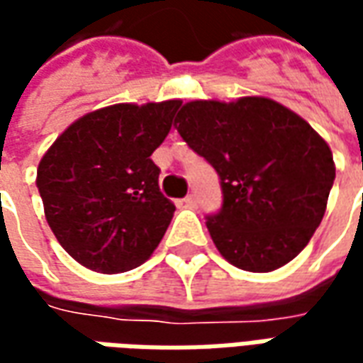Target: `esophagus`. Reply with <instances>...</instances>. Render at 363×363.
Instances as JSON below:
<instances>
[{
    "mask_svg": "<svg viewBox=\"0 0 363 363\" xmlns=\"http://www.w3.org/2000/svg\"><path fill=\"white\" fill-rule=\"evenodd\" d=\"M196 204H198L196 194H189V196L184 198V206H186V208H196Z\"/></svg>",
    "mask_w": 363,
    "mask_h": 363,
    "instance_id": "34e87169",
    "label": "esophagus"
}]
</instances>
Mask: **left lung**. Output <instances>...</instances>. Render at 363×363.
<instances>
[{"mask_svg": "<svg viewBox=\"0 0 363 363\" xmlns=\"http://www.w3.org/2000/svg\"><path fill=\"white\" fill-rule=\"evenodd\" d=\"M174 128L220 177L223 204L206 218L221 257L272 272L303 251L327 210L335 161L301 116L264 96L192 101Z\"/></svg>", "mask_w": 363, "mask_h": 363, "instance_id": "left-lung-1", "label": "left lung"}]
</instances>
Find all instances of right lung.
<instances>
[{
    "label": "right lung",
    "mask_w": 363,
    "mask_h": 363,
    "mask_svg": "<svg viewBox=\"0 0 363 363\" xmlns=\"http://www.w3.org/2000/svg\"><path fill=\"white\" fill-rule=\"evenodd\" d=\"M181 101L112 104L75 120L36 171L46 221L79 264L103 274L140 267L165 235L174 206L151 161Z\"/></svg>",
    "instance_id": "1"
}]
</instances>
